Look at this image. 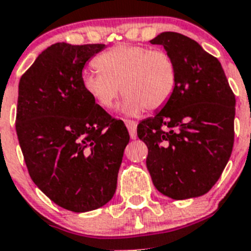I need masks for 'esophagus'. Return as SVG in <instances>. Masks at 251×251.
Masks as SVG:
<instances>
[{"instance_id": "1", "label": "esophagus", "mask_w": 251, "mask_h": 251, "mask_svg": "<svg viewBox=\"0 0 251 251\" xmlns=\"http://www.w3.org/2000/svg\"><path fill=\"white\" fill-rule=\"evenodd\" d=\"M126 126H127L128 130H129L130 138L134 139L137 137V123L134 121H124Z\"/></svg>"}]
</instances>
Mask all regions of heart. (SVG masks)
<instances>
[{
	"label": "heart",
	"instance_id": "b5f03b06",
	"mask_svg": "<svg viewBox=\"0 0 251 251\" xmlns=\"http://www.w3.org/2000/svg\"><path fill=\"white\" fill-rule=\"evenodd\" d=\"M94 64L100 73H84L81 85L85 94L104 109L114 105L121 89L126 95L122 112L133 117L145 109H162L174 95L177 66L165 50L124 44L99 55Z\"/></svg>",
	"mask_w": 251,
	"mask_h": 251
}]
</instances>
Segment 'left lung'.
Listing matches in <instances>:
<instances>
[{
	"mask_svg": "<svg viewBox=\"0 0 251 251\" xmlns=\"http://www.w3.org/2000/svg\"><path fill=\"white\" fill-rule=\"evenodd\" d=\"M162 45L177 66L174 95L137 127L148 147L154 187L174 200L205 195L220 178L234 146L235 95L220 61L195 40L162 32Z\"/></svg>",
	"mask_w": 251,
	"mask_h": 251,
	"instance_id": "obj_1",
	"label": "left lung"
}]
</instances>
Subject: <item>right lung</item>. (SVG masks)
<instances>
[{
	"instance_id": "1",
	"label": "right lung",
	"mask_w": 251,
	"mask_h": 251,
	"mask_svg": "<svg viewBox=\"0 0 251 251\" xmlns=\"http://www.w3.org/2000/svg\"><path fill=\"white\" fill-rule=\"evenodd\" d=\"M105 45L56 43L19 84L16 132L35 185L73 212L112 200L129 133L85 94L83 69Z\"/></svg>"
}]
</instances>
